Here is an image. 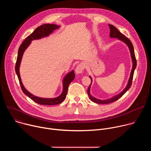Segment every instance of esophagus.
<instances>
[{
  "instance_id": "1",
  "label": "esophagus",
  "mask_w": 151,
  "mask_h": 151,
  "mask_svg": "<svg viewBox=\"0 0 151 151\" xmlns=\"http://www.w3.org/2000/svg\"><path fill=\"white\" fill-rule=\"evenodd\" d=\"M84 69H85L84 64L83 63H80L76 66V68L75 69V73L77 75L81 74V73H82L83 72Z\"/></svg>"
}]
</instances>
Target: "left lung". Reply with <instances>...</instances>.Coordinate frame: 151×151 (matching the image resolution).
I'll use <instances>...</instances> for the list:
<instances>
[{
	"label": "left lung",
	"mask_w": 151,
	"mask_h": 151,
	"mask_svg": "<svg viewBox=\"0 0 151 151\" xmlns=\"http://www.w3.org/2000/svg\"><path fill=\"white\" fill-rule=\"evenodd\" d=\"M109 28H110V37L111 38H117L118 39H119V40L123 42L124 43L127 45V47L129 48V50H130V55H131V57H132V63H133V67H132V69L130 73V78H129L128 83L127 84V86L125 87V88L118 94L109 98L107 99L106 100H101V99H98L94 97H93L91 94H90V88H91V83L93 82V79L90 76V78L91 80V83L89 87L88 88L87 90V93L89 96V97L90 99V100L96 103H99V104H108V103H112L114 101H116L117 100H118L119 98H121L128 90L131 87V85L132 83V81H133V75H134V72L135 70V69L136 68L137 66V61H136V57H135V54H134V48L133 46L132 43L131 42V41L129 40L128 38H127V37H125L123 34H122L114 26L111 25V24H109Z\"/></svg>",
	"instance_id": "8db88e82"
}]
</instances>
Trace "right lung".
Here are the masks:
<instances>
[{"label": "right lung", "mask_w": 151, "mask_h": 151, "mask_svg": "<svg viewBox=\"0 0 151 151\" xmlns=\"http://www.w3.org/2000/svg\"><path fill=\"white\" fill-rule=\"evenodd\" d=\"M60 26L54 24H45L38 27L35 30V31L32 34H30L28 37H27L25 39V40L23 42V44L19 46V48L18 49V56H17L15 69L16 74L18 76V78L19 82V84L21 85V89H22L23 92L27 96H28L34 101H35L36 103L39 104L55 105V104H58L61 103L65 100L67 93H68L69 85L71 83V82L75 79V77L74 71L73 70H72L71 72L68 73L65 75V76L64 77L62 81L63 82V91L61 94L60 96L55 98H43V97H39L34 96L33 94L30 93L29 91H28L24 87L23 82L21 81V79L19 74L20 64H21V60H22V57L24 51L28 48V47L30 45L32 40L40 39L43 37L49 36L50 35H51L55 30L60 28Z\"/></svg>", "instance_id": "add662e5"}]
</instances>
